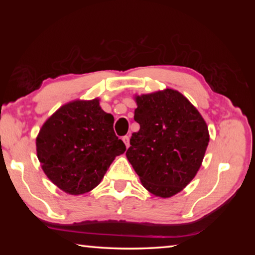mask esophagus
<instances>
[{
	"mask_svg": "<svg viewBox=\"0 0 255 255\" xmlns=\"http://www.w3.org/2000/svg\"><path fill=\"white\" fill-rule=\"evenodd\" d=\"M123 141L125 143V145H126V147L128 148L129 147V136H124Z\"/></svg>",
	"mask_w": 255,
	"mask_h": 255,
	"instance_id": "esophagus-1",
	"label": "esophagus"
}]
</instances>
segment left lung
<instances>
[{"mask_svg": "<svg viewBox=\"0 0 255 255\" xmlns=\"http://www.w3.org/2000/svg\"><path fill=\"white\" fill-rule=\"evenodd\" d=\"M133 119L139 130L130 138L128 161L153 195L169 198L187 187L209 143L207 124L195 107L172 89L136 98Z\"/></svg>", "mask_w": 255, "mask_h": 255, "instance_id": "1", "label": "left lung"}]
</instances>
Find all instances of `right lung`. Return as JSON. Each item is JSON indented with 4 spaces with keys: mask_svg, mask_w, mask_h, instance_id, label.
Segmentation results:
<instances>
[{
    "mask_svg": "<svg viewBox=\"0 0 255 255\" xmlns=\"http://www.w3.org/2000/svg\"><path fill=\"white\" fill-rule=\"evenodd\" d=\"M114 116L99 100L66 103L46 120L36 139L45 174L70 195H83L101 182L116 156L126 150L114 131Z\"/></svg>",
    "mask_w": 255,
    "mask_h": 255,
    "instance_id": "add662e5",
    "label": "right lung"
}]
</instances>
